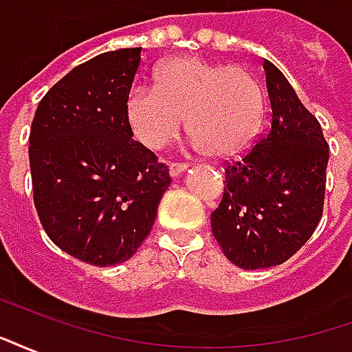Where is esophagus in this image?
Returning a JSON list of instances; mask_svg holds the SVG:
<instances>
[{
  "label": "esophagus",
  "mask_w": 352,
  "mask_h": 352,
  "mask_svg": "<svg viewBox=\"0 0 352 352\" xmlns=\"http://www.w3.org/2000/svg\"><path fill=\"white\" fill-rule=\"evenodd\" d=\"M186 169H188V166H186V164H171V166H169V175L179 177L181 173H184Z\"/></svg>",
  "instance_id": "1"
}]
</instances>
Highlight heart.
<instances>
[{
    "label": "heart",
    "instance_id": "1",
    "mask_svg": "<svg viewBox=\"0 0 352 352\" xmlns=\"http://www.w3.org/2000/svg\"><path fill=\"white\" fill-rule=\"evenodd\" d=\"M186 116L192 146L226 158L251 143L264 116L254 75L204 58H173L156 73V87L135 85L126 96L133 135L151 151L179 138Z\"/></svg>",
    "mask_w": 352,
    "mask_h": 352
}]
</instances>
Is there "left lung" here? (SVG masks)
I'll return each mask as SVG.
<instances>
[{"label": "left lung", "instance_id": "8db88e82", "mask_svg": "<svg viewBox=\"0 0 352 352\" xmlns=\"http://www.w3.org/2000/svg\"><path fill=\"white\" fill-rule=\"evenodd\" d=\"M272 103L270 130L243 158L226 166V186L211 213L224 256L241 270L287 262L317 228L326 188L322 128L277 65L264 60Z\"/></svg>", "mask_w": 352, "mask_h": 352}]
</instances>
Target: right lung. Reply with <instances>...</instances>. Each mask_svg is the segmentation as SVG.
<instances>
[{
  "instance_id": "obj_1",
  "label": "right lung",
  "mask_w": 352,
  "mask_h": 352,
  "mask_svg": "<svg viewBox=\"0 0 352 352\" xmlns=\"http://www.w3.org/2000/svg\"><path fill=\"white\" fill-rule=\"evenodd\" d=\"M141 47L103 52L45 94L30 130L34 204L50 241L92 265L130 260L153 230L168 168L131 139Z\"/></svg>"
}]
</instances>
